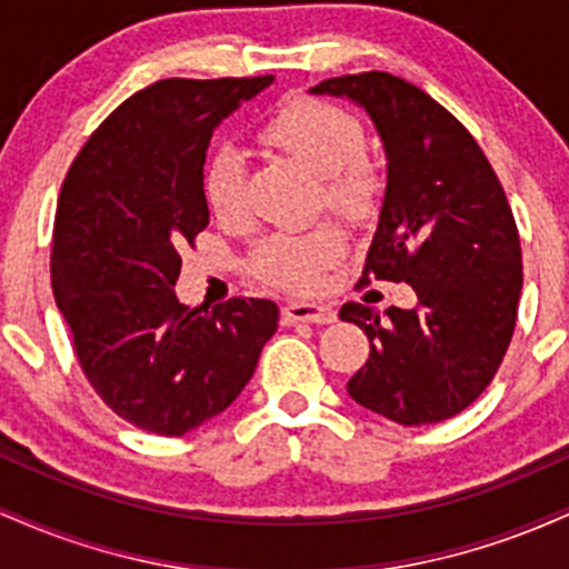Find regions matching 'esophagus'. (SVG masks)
<instances>
[{
    "label": "esophagus",
    "mask_w": 569,
    "mask_h": 569,
    "mask_svg": "<svg viewBox=\"0 0 569 569\" xmlns=\"http://www.w3.org/2000/svg\"><path fill=\"white\" fill-rule=\"evenodd\" d=\"M283 323H335L337 312L326 305H312V302H291L283 307Z\"/></svg>",
    "instance_id": "obj_1"
}]
</instances>
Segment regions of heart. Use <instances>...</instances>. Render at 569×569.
Returning a JSON list of instances; mask_svg holds the SVG:
<instances>
[{
    "mask_svg": "<svg viewBox=\"0 0 569 569\" xmlns=\"http://www.w3.org/2000/svg\"><path fill=\"white\" fill-rule=\"evenodd\" d=\"M259 139L316 176L326 211L345 221H367L377 211L382 179L363 158V126L342 107L318 98H293L278 109ZM246 176V152L234 143H221L208 154L202 189L211 211L227 224H238L248 213ZM342 253L345 240L335 227L278 232L253 248L251 272L280 289L316 291L326 267Z\"/></svg>",
    "mask_w": 569,
    "mask_h": 569,
    "instance_id": "1",
    "label": "heart"
}]
</instances>
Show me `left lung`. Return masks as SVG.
Wrapping results in <instances>:
<instances>
[{"label":"left lung","mask_w":569,"mask_h":569,"mask_svg":"<svg viewBox=\"0 0 569 569\" xmlns=\"http://www.w3.org/2000/svg\"><path fill=\"white\" fill-rule=\"evenodd\" d=\"M310 93L348 98L375 122L388 184L361 280L417 293L385 316L342 305L339 318L371 342L348 393L398 426L449 420L485 393L513 337L521 246L506 192L473 136L417 84L363 71Z\"/></svg>","instance_id":"obj_1"}]
</instances>
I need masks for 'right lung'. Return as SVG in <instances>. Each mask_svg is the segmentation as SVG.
Returning <instances> with one entry per match:
<instances>
[{
	"label": "right lung",
	"instance_id": "1",
	"mask_svg": "<svg viewBox=\"0 0 569 569\" xmlns=\"http://www.w3.org/2000/svg\"><path fill=\"white\" fill-rule=\"evenodd\" d=\"M276 77L160 80L130 96L71 162L50 276L80 367L114 415L184 436L224 411L278 329V305L179 302V251L208 227L213 130Z\"/></svg>",
	"mask_w": 569,
	"mask_h": 569
}]
</instances>
